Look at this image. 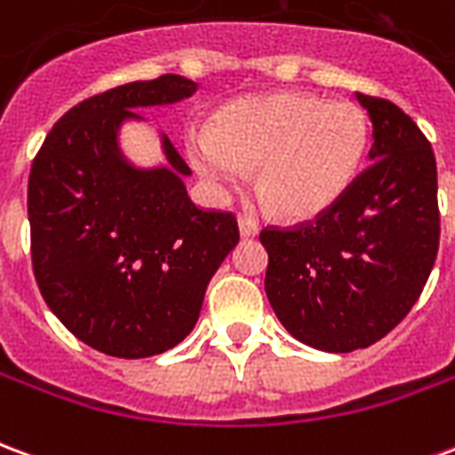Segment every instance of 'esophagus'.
Listing matches in <instances>:
<instances>
[{
  "mask_svg": "<svg viewBox=\"0 0 455 455\" xmlns=\"http://www.w3.org/2000/svg\"><path fill=\"white\" fill-rule=\"evenodd\" d=\"M238 231H241V236H256L258 231V221L251 217H241L238 219Z\"/></svg>",
  "mask_w": 455,
  "mask_h": 455,
  "instance_id": "esophagus-1",
  "label": "esophagus"
}]
</instances>
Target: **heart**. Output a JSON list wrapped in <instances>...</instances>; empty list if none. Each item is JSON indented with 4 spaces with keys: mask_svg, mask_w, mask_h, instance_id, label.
<instances>
[{
    "mask_svg": "<svg viewBox=\"0 0 455 455\" xmlns=\"http://www.w3.org/2000/svg\"><path fill=\"white\" fill-rule=\"evenodd\" d=\"M371 121L358 104L302 92L251 94L227 104L209 131H189L192 168L214 188L256 168L260 204L285 221L322 217L358 178Z\"/></svg>",
    "mask_w": 455,
    "mask_h": 455,
    "instance_id": "heart-1",
    "label": "heart"
}]
</instances>
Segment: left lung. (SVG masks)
Wrapping results in <instances>:
<instances>
[{"mask_svg":"<svg viewBox=\"0 0 455 455\" xmlns=\"http://www.w3.org/2000/svg\"><path fill=\"white\" fill-rule=\"evenodd\" d=\"M372 121L365 168L326 214L263 228L266 295L297 341L351 353L407 316L439 251L436 158L397 104L355 94Z\"/></svg>","mask_w":455,"mask_h":455,"instance_id":"obj_1","label":"left lung"}]
</instances>
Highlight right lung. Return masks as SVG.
<instances>
[{
    "label": "right lung",
    "instance_id": "right-lung-1",
    "mask_svg": "<svg viewBox=\"0 0 455 455\" xmlns=\"http://www.w3.org/2000/svg\"><path fill=\"white\" fill-rule=\"evenodd\" d=\"M182 75L129 83L63 114L28 175L31 260L68 331L116 358H148L195 329L217 267L238 243L228 212L188 197L189 168L168 136L165 165L136 168L119 146L133 112L188 100Z\"/></svg>",
    "mask_w": 455,
    "mask_h": 455
}]
</instances>
